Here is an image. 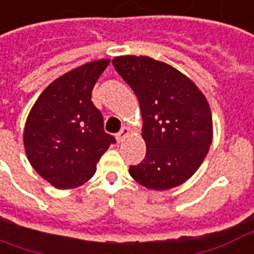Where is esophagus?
<instances>
[{
	"instance_id": "34e87169",
	"label": "esophagus",
	"mask_w": 254,
	"mask_h": 254,
	"mask_svg": "<svg viewBox=\"0 0 254 254\" xmlns=\"http://www.w3.org/2000/svg\"><path fill=\"white\" fill-rule=\"evenodd\" d=\"M129 134H130V129H129V127H124L121 132L117 134V141L122 142L127 136H129Z\"/></svg>"
}]
</instances>
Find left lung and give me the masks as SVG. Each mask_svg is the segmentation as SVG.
<instances>
[{
    "mask_svg": "<svg viewBox=\"0 0 254 254\" xmlns=\"http://www.w3.org/2000/svg\"><path fill=\"white\" fill-rule=\"evenodd\" d=\"M113 65L136 94L142 116L145 159L129 174L145 189L165 191L196 172L213 141L204 94L187 75L149 56L125 55Z\"/></svg>",
    "mask_w": 254,
    "mask_h": 254,
    "instance_id": "1",
    "label": "left lung"
}]
</instances>
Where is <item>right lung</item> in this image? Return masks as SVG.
<instances>
[{
    "label": "right lung",
    "instance_id": "obj_1",
    "mask_svg": "<svg viewBox=\"0 0 254 254\" xmlns=\"http://www.w3.org/2000/svg\"><path fill=\"white\" fill-rule=\"evenodd\" d=\"M110 59L89 62L47 86L28 114L22 141L33 170L55 189H76L89 182L114 137L91 91Z\"/></svg>",
    "mask_w": 254,
    "mask_h": 254
}]
</instances>
